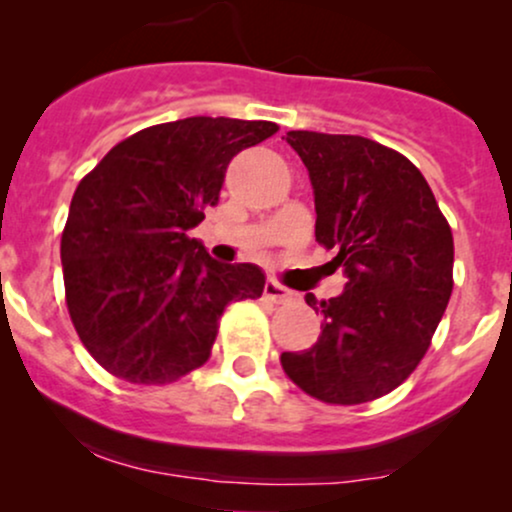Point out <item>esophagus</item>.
<instances>
[{
  "label": "esophagus",
  "instance_id": "1",
  "mask_svg": "<svg viewBox=\"0 0 512 512\" xmlns=\"http://www.w3.org/2000/svg\"><path fill=\"white\" fill-rule=\"evenodd\" d=\"M264 296H267L269 301H274V303H286V301H291V298H293V291L286 289V286H281L279 281L267 279V284H264Z\"/></svg>",
  "mask_w": 512,
  "mask_h": 512
}]
</instances>
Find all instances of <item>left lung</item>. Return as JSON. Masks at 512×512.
<instances>
[{
	"label": "left lung",
	"instance_id": "1",
	"mask_svg": "<svg viewBox=\"0 0 512 512\" xmlns=\"http://www.w3.org/2000/svg\"><path fill=\"white\" fill-rule=\"evenodd\" d=\"M308 168L315 238L337 250L346 286L305 303L322 313L310 349L281 354L286 375L327 404H363L395 390L431 346L452 293V231L421 170L356 137L286 132Z\"/></svg>",
	"mask_w": 512,
	"mask_h": 512
}]
</instances>
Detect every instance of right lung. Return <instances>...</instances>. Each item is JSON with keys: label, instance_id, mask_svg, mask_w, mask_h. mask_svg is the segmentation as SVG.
<instances>
[{"label": "right lung", "instance_id": "1", "mask_svg": "<svg viewBox=\"0 0 512 512\" xmlns=\"http://www.w3.org/2000/svg\"><path fill=\"white\" fill-rule=\"evenodd\" d=\"M276 129L233 117L146 127L79 182L60 250L67 308L115 378H182L209 358L226 305L262 296L257 264L216 262L187 231L219 204L231 158Z\"/></svg>", "mask_w": 512, "mask_h": 512}]
</instances>
